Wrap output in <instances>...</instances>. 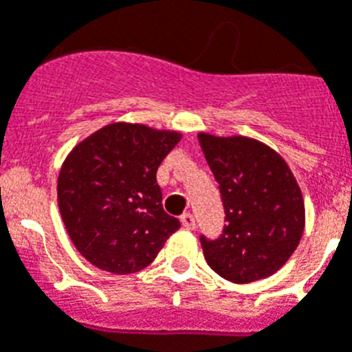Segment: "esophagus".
Instances as JSON below:
<instances>
[{"label": "esophagus", "instance_id": "esophagus-1", "mask_svg": "<svg viewBox=\"0 0 352 352\" xmlns=\"http://www.w3.org/2000/svg\"><path fill=\"white\" fill-rule=\"evenodd\" d=\"M182 225L187 228V230H194L196 228V219H194V216L190 214V212H185V214H182Z\"/></svg>", "mask_w": 352, "mask_h": 352}]
</instances>
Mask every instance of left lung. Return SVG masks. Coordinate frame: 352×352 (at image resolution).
Instances as JSON below:
<instances>
[{"instance_id": "1", "label": "left lung", "mask_w": 352, "mask_h": 352, "mask_svg": "<svg viewBox=\"0 0 352 352\" xmlns=\"http://www.w3.org/2000/svg\"><path fill=\"white\" fill-rule=\"evenodd\" d=\"M219 183L226 225L217 241L201 237L219 277L248 284L283 268L306 226L304 197L286 160L257 138L197 135Z\"/></svg>"}]
</instances>
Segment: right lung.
<instances>
[{"label":"right lung","instance_id":"add662e5","mask_svg":"<svg viewBox=\"0 0 352 352\" xmlns=\"http://www.w3.org/2000/svg\"><path fill=\"white\" fill-rule=\"evenodd\" d=\"M179 131L113 122L78 142L60 165L57 203L84 259L109 274L140 272L179 221L162 207L156 170Z\"/></svg>","mask_w":352,"mask_h":352}]
</instances>
